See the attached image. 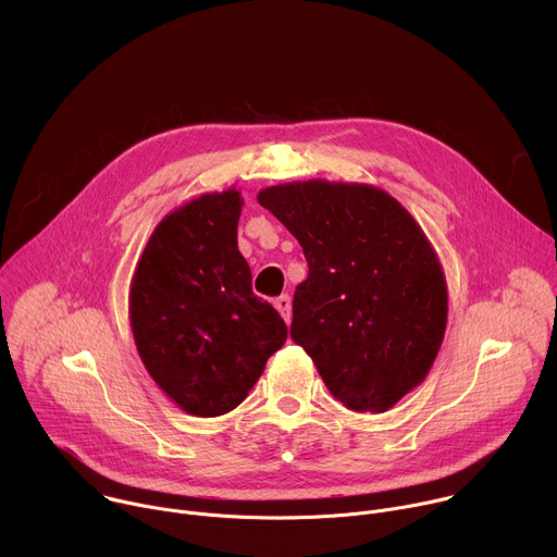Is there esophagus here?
I'll return each instance as SVG.
<instances>
[{
  "mask_svg": "<svg viewBox=\"0 0 557 557\" xmlns=\"http://www.w3.org/2000/svg\"><path fill=\"white\" fill-rule=\"evenodd\" d=\"M275 308L280 310V314L284 317V322L288 324L290 322V314H293V306H290V297L288 295H280L275 299Z\"/></svg>",
  "mask_w": 557,
  "mask_h": 557,
  "instance_id": "34e87169",
  "label": "esophagus"
}]
</instances>
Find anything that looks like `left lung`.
I'll return each instance as SVG.
<instances>
[{
  "label": "left lung",
  "instance_id": "1",
  "mask_svg": "<svg viewBox=\"0 0 557 557\" xmlns=\"http://www.w3.org/2000/svg\"><path fill=\"white\" fill-rule=\"evenodd\" d=\"M258 202L308 262L293 297V342L348 410H389L423 383L447 326V284L428 235L372 185L286 183Z\"/></svg>",
  "mask_w": 557,
  "mask_h": 557
}]
</instances>
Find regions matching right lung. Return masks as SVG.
Segmentation results:
<instances>
[{
	"label": "right lung",
	"mask_w": 557,
	"mask_h": 557,
	"mask_svg": "<svg viewBox=\"0 0 557 557\" xmlns=\"http://www.w3.org/2000/svg\"><path fill=\"white\" fill-rule=\"evenodd\" d=\"M243 205L231 187L172 211L153 228L129 286V324L147 372L202 419L240 406L286 342L284 320L253 293L237 251Z\"/></svg>",
	"instance_id": "right-lung-1"
}]
</instances>
